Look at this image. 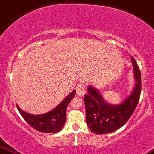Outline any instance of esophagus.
Returning a JSON list of instances; mask_svg holds the SVG:
<instances>
[{"mask_svg": "<svg viewBox=\"0 0 154 154\" xmlns=\"http://www.w3.org/2000/svg\"><path fill=\"white\" fill-rule=\"evenodd\" d=\"M86 94V87H85V85H79L77 87V96L83 97L85 94Z\"/></svg>", "mask_w": 154, "mask_h": 154, "instance_id": "esophagus-1", "label": "esophagus"}]
</instances>
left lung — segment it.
<instances>
[{
	"label": "left lung",
	"instance_id": "8db88e82",
	"mask_svg": "<svg viewBox=\"0 0 154 154\" xmlns=\"http://www.w3.org/2000/svg\"><path fill=\"white\" fill-rule=\"evenodd\" d=\"M136 85L129 95L121 104H111L93 86L87 87L85 94L87 124L89 130L97 134L112 133L126 123L135 110L141 91V72L134 58L131 56Z\"/></svg>",
	"mask_w": 154,
	"mask_h": 154
}]
</instances>
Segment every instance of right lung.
<instances>
[{
  "label": "right lung",
  "instance_id": "right-lung-1",
  "mask_svg": "<svg viewBox=\"0 0 154 154\" xmlns=\"http://www.w3.org/2000/svg\"><path fill=\"white\" fill-rule=\"evenodd\" d=\"M76 90H73L64 99L63 102L55 108L42 114H30L23 111L16 105L17 109L33 129L43 133H57L63 129L66 121V110L71 100L75 97Z\"/></svg>",
  "mask_w": 154,
  "mask_h": 154
}]
</instances>
